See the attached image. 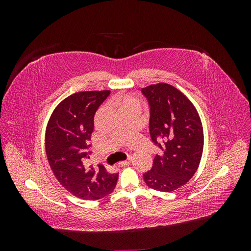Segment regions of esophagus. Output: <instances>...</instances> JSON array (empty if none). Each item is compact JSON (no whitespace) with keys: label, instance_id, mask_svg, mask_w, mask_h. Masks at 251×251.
Masks as SVG:
<instances>
[{"label":"esophagus","instance_id":"1","mask_svg":"<svg viewBox=\"0 0 251 251\" xmlns=\"http://www.w3.org/2000/svg\"><path fill=\"white\" fill-rule=\"evenodd\" d=\"M132 162V157H130L127 159V160H125V161H120L119 163H118V165L119 166H126V165H128Z\"/></svg>","mask_w":251,"mask_h":251}]
</instances>
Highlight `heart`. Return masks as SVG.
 Returning a JSON list of instances; mask_svg holds the SVG:
<instances>
[{
  "label": "heart",
  "instance_id": "heart-1",
  "mask_svg": "<svg viewBox=\"0 0 251 251\" xmlns=\"http://www.w3.org/2000/svg\"><path fill=\"white\" fill-rule=\"evenodd\" d=\"M117 105L120 110H125V109H136L139 110L141 109V101L139 98L133 95H125L123 97H119L116 100Z\"/></svg>",
  "mask_w": 251,
  "mask_h": 251
}]
</instances>
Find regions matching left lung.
<instances>
[{
	"label": "left lung",
	"mask_w": 251,
	"mask_h": 251,
	"mask_svg": "<svg viewBox=\"0 0 251 251\" xmlns=\"http://www.w3.org/2000/svg\"><path fill=\"white\" fill-rule=\"evenodd\" d=\"M141 91L150 104L151 138L162 150L143 179L155 191L170 193L186 184L199 168L204 146L202 123L192 101L169 83L159 82Z\"/></svg>",
	"instance_id": "1"
}]
</instances>
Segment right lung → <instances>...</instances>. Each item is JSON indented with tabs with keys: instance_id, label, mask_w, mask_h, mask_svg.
<instances>
[{
	"instance_id": "1",
	"label": "right lung",
	"mask_w": 251,
	"mask_h": 251,
	"mask_svg": "<svg viewBox=\"0 0 251 251\" xmlns=\"http://www.w3.org/2000/svg\"><path fill=\"white\" fill-rule=\"evenodd\" d=\"M110 90L83 91L60 101L52 112L46 127L45 144L50 168L64 188L83 200H97L115 188L118 174L103 166L87 168L94 115L110 95Z\"/></svg>"
}]
</instances>
